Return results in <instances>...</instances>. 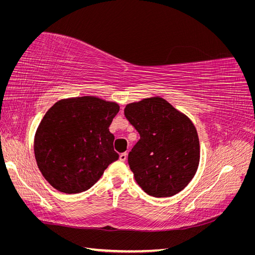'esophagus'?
<instances>
[{
  "label": "esophagus",
  "instance_id": "esophagus-1",
  "mask_svg": "<svg viewBox=\"0 0 255 255\" xmlns=\"http://www.w3.org/2000/svg\"><path fill=\"white\" fill-rule=\"evenodd\" d=\"M127 157H128V153L125 152V153H121V154H120L119 159H120L121 161H126V160H127Z\"/></svg>",
  "mask_w": 255,
  "mask_h": 255
}]
</instances>
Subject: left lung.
<instances>
[{"instance_id":"left-lung-1","label":"left lung","mask_w":255,"mask_h":255,"mask_svg":"<svg viewBox=\"0 0 255 255\" xmlns=\"http://www.w3.org/2000/svg\"><path fill=\"white\" fill-rule=\"evenodd\" d=\"M125 115L140 135L128 157L137 184L155 198L183 190L195 176L200 160L194 123L159 97L128 104Z\"/></svg>"}]
</instances>
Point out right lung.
<instances>
[{
  "instance_id": "1",
  "label": "right lung",
  "mask_w": 255,
  "mask_h": 255,
  "mask_svg": "<svg viewBox=\"0 0 255 255\" xmlns=\"http://www.w3.org/2000/svg\"><path fill=\"white\" fill-rule=\"evenodd\" d=\"M119 105L96 97L64 99L37 128L35 158L44 179L65 194L89 189L119 158L110 126Z\"/></svg>"
}]
</instances>
